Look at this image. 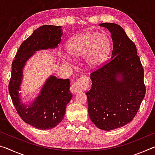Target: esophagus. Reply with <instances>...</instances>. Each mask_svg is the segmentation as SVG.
<instances>
[{
  "label": "esophagus",
  "instance_id": "esophagus-1",
  "mask_svg": "<svg viewBox=\"0 0 155 155\" xmlns=\"http://www.w3.org/2000/svg\"><path fill=\"white\" fill-rule=\"evenodd\" d=\"M89 78L87 76L81 77L75 81V82L70 86V91L72 93H77L84 90H86L89 87Z\"/></svg>",
  "mask_w": 155,
  "mask_h": 155
}]
</instances>
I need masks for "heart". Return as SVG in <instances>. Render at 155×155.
Wrapping results in <instances>:
<instances>
[{"label": "heart", "mask_w": 155, "mask_h": 155, "mask_svg": "<svg viewBox=\"0 0 155 155\" xmlns=\"http://www.w3.org/2000/svg\"><path fill=\"white\" fill-rule=\"evenodd\" d=\"M110 40L103 33H87L72 38L65 44L69 56L78 57L84 54L90 67H96L103 62L110 49Z\"/></svg>", "instance_id": "heart-1"}]
</instances>
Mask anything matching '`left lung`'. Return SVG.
<instances>
[{
	"mask_svg": "<svg viewBox=\"0 0 155 155\" xmlns=\"http://www.w3.org/2000/svg\"><path fill=\"white\" fill-rule=\"evenodd\" d=\"M111 33L112 57L90 74L91 90L86 92L88 113L100 129L111 130L132 121L145 97L144 72L135 43L122 27L102 23Z\"/></svg>",
	"mask_w": 155,
	"mask_h": 155,
	"instance_id": "obj_1",
	"label": "left lung"
}]
</instances>
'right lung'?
<instances>
[{
    "label": "right lung",
    "mask_w": 155,
    "mask_h": 155,
    "mask_svg": "<svg viewBox=\"0 0 155 155\" xmlns=\"http://www.w3.org/2000/svg\"><path fill=\"white\" fill-rule=\"evenodd\" d=\"M61 27L41 26L22 43L12 64V77L8 89L12 103L23 121L38 129L54 128L64 118L65 107L72 97L70 92V80L52 76L44 84L40 96L27 107L21 103L18 92L22 82V69L27 60L35 51L56 48L61 40Z\"/></svg>",
    "instance_id": "obj_1"
}]
</instances>
